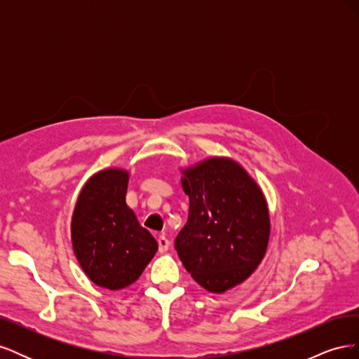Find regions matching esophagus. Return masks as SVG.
I'll return each mask as SVG.
<instances>
[{"instance_id":"34e87169","label":"esophagus","mask_w":359,"mask_h":359,"mask_svg":"<svg viewBox=\"0 0 359 359\" xmlns=\"http://www.w3.org/2000/svg\"><path fill=\"white\" fill-rule=\"evenodd\" d=\"M157 243H158V252H160V253H166L169 245H170L168 238H166L165 235H160V236L157 238Z\"/></svg>"}]
</instances>
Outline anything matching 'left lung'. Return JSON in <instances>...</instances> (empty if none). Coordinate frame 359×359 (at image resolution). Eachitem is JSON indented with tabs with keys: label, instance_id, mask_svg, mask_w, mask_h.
Masks as SVG:
<instances>
[{
	"label": "left lung",
	"instance_id": "obj_1",
	"mask_svg": "<svg viewBox=\"0 0 359 359\" xmlns=\"http://www.w3.org/2000/svg\"><path fill=\"white\" fill-rule=\"evenodd\" d=\"M181 172L190 206L175 248L196 283L223 293L252 276L266 253L271 223L265 196L229 157L205 158Z\"/></svg>",
	"mask_w": 359,
	"mask_h": 359
}]
</instances>
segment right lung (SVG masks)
I'll use <instances>...</instances> for the list:
<instances>
[{
	"label": "right lung",
	"mask_w": 359,
	"mask_h": 359,
	"mask_svg": "<svg viewBox=\"0 0 359 359\" xmlns=\"http://www.w3.org/2000/svg\"><path fill=\"white\" fill-rule=\"evenodd\" d=\"M128 172L103 169L85 182L72 217V243L83 273L97 286L118 290L144 273L157 241L126 203Z\"/></svg>",
	"instance_id": "1"
}]
</instances>
